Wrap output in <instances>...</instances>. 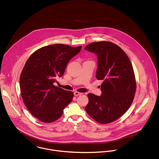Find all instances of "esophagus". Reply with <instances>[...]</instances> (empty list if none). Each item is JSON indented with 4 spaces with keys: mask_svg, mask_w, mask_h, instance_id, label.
<instances>
[{
    "mask_svg": "<svg viewBox=\"0 0 159 159\" xmlns=\"http://www.w3.org/2000/svg\"><path fill=\"white\" fill-rule=\"evenodd\" d=\"M74 95L77 96L80 95L82 93H79V92H75L74 93Z\"/></svg>",
    "mask_w": 159,
    "mask_h": 159,
    "instance_id": "obj_1",
    "label": "esophagus"
}]
</instances>
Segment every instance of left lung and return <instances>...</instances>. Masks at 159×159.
<instances>
[{
  "mask_svg": "<svg viewBox=\"0 0 159 159\" xmlns=\"http://www.w3.org/2000/svg\"><path fill=\"white\" fill-rule=\"evenodd\" d=\"M85 49L98 56L96 77L103 80L101 95L88 94L85 110L98 123L109 124L120 118L133 101L136 83L133 66L125 52L114 43L92 42Z\"/></svg>",
  "mask_w": 159,
  "mask_h": 159,
  "instance_id": "obj_1",
  "label": "left lung"
}]
</instances>
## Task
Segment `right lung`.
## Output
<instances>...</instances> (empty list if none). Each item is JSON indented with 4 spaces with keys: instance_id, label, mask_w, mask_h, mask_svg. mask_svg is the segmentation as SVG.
I'll list each match as a JSON object with an SVG mask.
<instances>
[{
    "instance_id": "add662e5",
    "label": "right lung",
    "mask_w": 159,
    "mask_h": 159,
    "mask_svg": "<svg viewBox=\"0 0 159 159\" xmlns=\"http://www.w3.org/2000/svg\"><path fill=\"white\" fill-rule=\"evenodd\" d=\"M81 48L64 44L43 47L25 64L20 75L21 95L28 111L40 121L57 120L72 101L73 92L55 87L53 83L55 77L63 75L67 64Z\"/></svg>"
}]
</instances>
